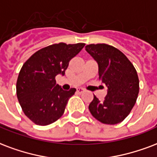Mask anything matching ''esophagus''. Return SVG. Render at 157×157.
I'll use <instances>...</instances> for the list:
<instances>
[{
  "mask_svg": "<svg viewBox=\"0 0 157 157\" xmlns=\"http://www.w3.org/2000/svg\"><path fill=\"white\" fill-rule=\"evenodd\" d=\"M84 91H85V90L82 89V88H77V90H76V92L79 94H82Z\"/></svg>",
  "mask_w": 157,
  "mask_h": 157,
  "instance_id": "1",
  "label": "esophagus"
}]
</instances>
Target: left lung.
Returning <instances> with one entry per match:
<instances>
[{
  "label": "left lung",
  "mask_w": 157,
  "mask_h": 157,
  "mask_svg": "<svg viewBox=\"0 0 157 157\" xmlns=\"http://www.w3.org/2000/svg\"><path fill=\"white\" fill-rule=\"evenodd\" d=\"M86 50L99 66V78L108 87L107 95L100 101L95 95L89 109L94 118L105 124L124 121L131 112L139 93V80L134 66L114 47L89 44Z\"/></svg>",
  "instance_id": "1"
}]
</instances>
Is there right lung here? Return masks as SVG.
<instances>
[{
    "mask_svg": "<svg viewBox=\"0 0 157 157\" xmlns=\"http://www.w3.org/2000/svg\"><path fill=\"white\" fill-rule=\"evenodd\" d=\"M86 44H54L34 52L20 69L16 94L23 112L37 125L46 126L63 116L76 90H63L56 76L64 75L69 62Z\"/></svg>",
    "mask_w": 157,
    "mask_h": 157,
    "instance_id": "obj_1",
    "label": "right lung"
}]
</instances>
